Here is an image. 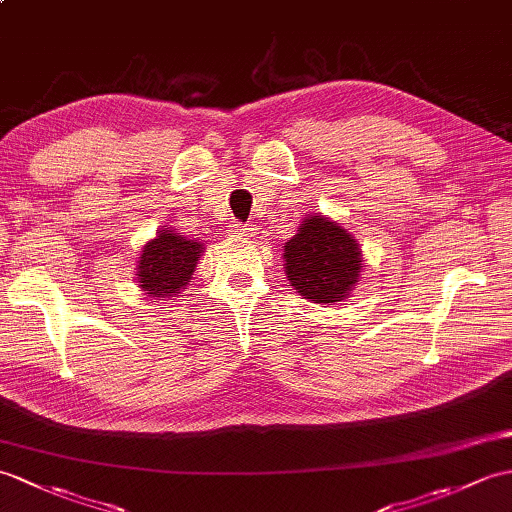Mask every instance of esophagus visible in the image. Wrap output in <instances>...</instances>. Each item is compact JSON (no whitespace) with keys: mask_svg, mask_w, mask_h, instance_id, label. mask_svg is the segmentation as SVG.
Wrapping results in <instances>:
<instances>
[{"mask_svg":"<svg viewBox=\"0 0 512 512\" xmlns=\"http://www.w3.org/2000/svg\"><path fill=\"white\" fill-rule=\"evenodd\" d=\"M255 227H251V224H233L231 227V235L235 237H244V240H248V237L255 235Z\"/></svg>","mask_w":512,"mask_h":512,"instance_id":"34e87169","label":"esophagus"}]
</instances>
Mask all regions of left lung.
<instances>
[{
	"label": "left lung",
	"instance_id": "8db88e82",
	"mask_svg": "<svg viewBox=\"0 0 512 512\" xmlns=\"http://www.w3.org/2000/svg\"><path fill=\"white\" fill-rule=\"evenodd\" d=\"M283 261L292 288L320 305L349 299L364 268L358 240L340 222L320 213L303 218L299 233L283 246Z\"/></svg>",
	"mask_w": 512,
	"mask_h": 512
}]
</instances>
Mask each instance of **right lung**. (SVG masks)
<instances>
[{
	"instance_id": "obj_1",
	"label": "right lung",
	"mask_w": 512,
	"mask_h": 512,
	"mask_svg": "<svg viewBox=\"0 0 512 512\" xmlns=\"http://www.w3.org/2000/svg\"><path fill=\"white\" fill-rule=\"evenodd\" d=\"M205 244L196 237L181 235L172 227L159 229L157 235L141 246L137 261V285L150 299L165 301L187 290Z\"/></svg>"
}]
</instances>
